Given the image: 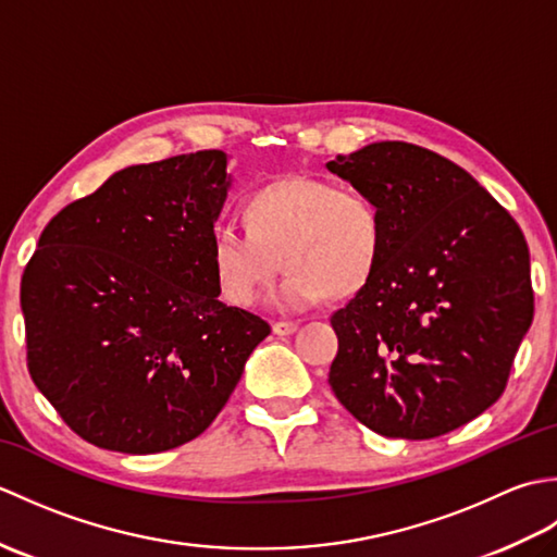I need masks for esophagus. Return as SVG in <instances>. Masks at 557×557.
Masks as SVG:
<instances>
[{"label": "esophagus", "instance_id": "1", "mask_svg": "<svg viewBox=\"0 0 557 557\" xmlns=\"http://www.w3.org/2000/svg\"><path fill=\"white\" fill-rule=\"evenodd\" d=\"M297 323H292V321H277V323H272V333H275L277 337H289V335H294L297 333Z\"/></svg>", "mask_w": 557, "mask_h": 557}]
</instances>
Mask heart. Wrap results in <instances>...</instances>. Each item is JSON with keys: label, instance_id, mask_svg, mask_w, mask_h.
Instances as JSON below:
<instances>
[{"label": "heart", "instance_id": "1", "mask_svg": "<svg viewBox=\"0 0 557 557\" xmlns=\"http://www.w3.org/2000/svg\"><path fill=\"white\" fill-rule=\"evenodd\" d=\"M246 232L220 224L210 232V270L220 294L248 309L280 270L287 277L270 292L277 311H304L330 292L347 297L371 280L383 253V220L357 188L315 176H287L260 188L244 206Z\"/></svg>", "mask_w": 557, "mask_h": 557}]
</instances>
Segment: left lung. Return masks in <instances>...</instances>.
Wrapping results in <instances>:
<instances>
[{
    "mask_svg": "<svg viewBox=\"0 0 557 557\" xmlns=\"http://www.w3.org/2000/svg\"><path fill=\"white\" fill-rule=\"evenodd\" d=\"M325 168L383 220L371 280L333 315L330 387L385 437L459 429L498 401L534 318L522 230L459 164L405 140H375Z\"/></svg>",
    "mask_w": 557,
    "mask_h": 557,
    "instance_id": "obj_1",
    "label": "left lung"
}]
</instances>
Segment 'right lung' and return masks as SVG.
Wrapping results in <instances>:
<instances>
[{"label": "right lung", "mask_w": 557, "mask_h": 557, "mask_svg": "<svg viewBox=\"0 0 557 557\" xmlns=\"http://www.w3.org/2000/svg\"><path fill=\"white\" fill-rule=\"evenodd\" d=\"M227 168L222 150L132 164L40 234L21 280L28 371L83 441L126 455L194 441L270 335L218 299L210 270Z\"/></svg>", "instance_id": "right-lung-1"}]
</instances>
